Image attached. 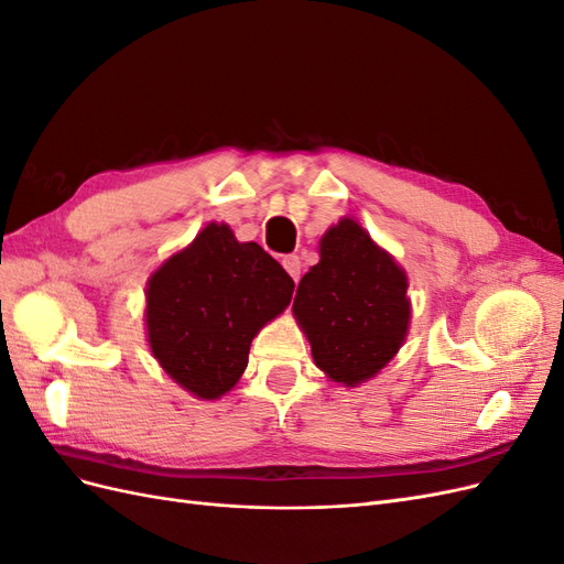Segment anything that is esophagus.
<instances>
[{"instance_id":"obj_1","label":"esophagus","mask_w":564,"mask_h":564,"mask_svg":"<svg viewBox=\"0 0 564 564\" xmlns=\"http://www.w3.org/2000/svg\"><path fill=\"white\" fill-rule=\"evenodd\" d=\"M282 265H284V270L289 272V278H292L294 282H299V278H301V259H299V256H296V253L284 256Z\"/></svg>"}]
</instances>
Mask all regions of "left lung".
<instances>
[{"mask_svg": "<svg viewBox=\"0 0 564 564\" xmlns=\"http://www.w3.org/2000/svg\"><path fill=\"white\" fill-rule=\"evenodd\" d=\"M406 286L404 270L357 220L340 218L324 232L292 311L332 381L352 388L395 357L412 317Z\"/></svg>", "mask_w": 564, "mask_h": 564, "instance_id": "1", "label": "left lung"}]
</instances>
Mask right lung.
<instances>
[{"label": "right lung", "mask_w": 564, "mask_h": 564, "mask_svg": "<svg viewBox=\"0 0 564 564\" xmlns=\"http://www.w3.org/2000/svg\"><path fill=\"white\" fill-rule=\"evenodd\" d=\"M292 294L294 280L263 247L209 224L148 280L150 350L181 388L218 400L245 373L251 338Z\"/></svg>", "instance_id": "1"}]
</instances>
